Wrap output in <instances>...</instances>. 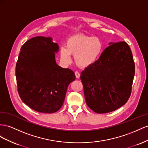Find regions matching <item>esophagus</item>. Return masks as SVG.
I'll return each instance as SVG.
<instances>
[{"label": "esophagus", "instance_id": "obj_1", "mask_svg": "<svg viewBox=\"0 0 148 148\" xmlns=\"http://www.w3.org/2000/svg\"><path fill=\"white\" fill-rule=\"evenodd\" d=\"M75 77H76V78L79 79L80 77V75H81V74H80V73H79L78 71H75Z\"/></svg>", "mask_w": 148, "mask_h": 148}]
</instances>
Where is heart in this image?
Here are the masks:
<instances>
[{"mask_svg": "<svg viewBox=\"0 0 148 148\" xmlns=\"http://www.w3.org/2000/svg\"><path fill=\"white\" fill-rule=\"evenodd\" d=\"M103 48V42L99 37L76 34L67 40L66 48H61V58L64 61L69 62L71 55L74 56L77 66L86 67L98 60Z\"/></svg>", "mask_w": 148, "mask_h": 148, "instance_id": "b5f03b06", "label": "heart"}]
</instances>
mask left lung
Listing matches in <instances>:
<instances>
[{
    "label": "left lung",
    "instance_id": "8db88e82",
    "mask_svg": "<svg viewBox=\"0 0 148 148\" xmlns=\"http://www.w3.org/2000/svg\"><path fill=\"white\" fill-rule=\"evenodd\" d=\"M109 45L80 77L87 106L98 113L115 111L127 102L135 73L129 45L125 41Z\"/></svg>",
    "mask_w": 148,
    "mask_h": 148
}]
</instances>
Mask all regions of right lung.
<instances>
[{"label":"right lung","mask_w":148,"mask_h":148,"mask_svg":"<svg viewBox=\"0 0 148 148\" xmlns=\"http://www.w3.org/2000/svg\"><path fill=\"white\" fill-rule=\"evenodd\" d=\"M59 47L50 37L36 36L23 45L16 62L18 93L23 102L38 112L52 113L64 103L74 72L58 66L55 53Z\"/></svg>","instance_id":"1"}]
</instances>
